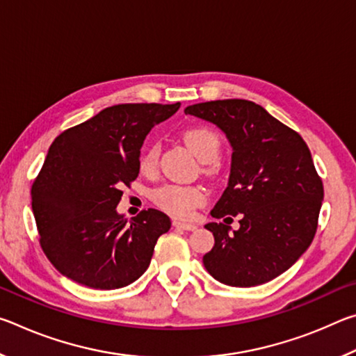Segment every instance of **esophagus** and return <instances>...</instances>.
Returning <instances> with one entry per match:
<instances>
[{
    "label": "esophagus",
    "instance_id": "34e87169",
    "mask_svg": "<svg viewBox=\"0 0 356 356\" xmlns=\"http://www.w3.org/2000/svg\"><path fill=\"white\" fill-rule=\"evenodd\" d=\"M172 226L177 227V229H184V231H195V229H196V225H191V222H182V221H177V220L172 221Z\"/></svg>",
    "mask_w": 356,
    "mask_h": 356
}]
</instances>
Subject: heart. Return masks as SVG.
Masks as SVG:
<instances>
[{
  "mask_svg": "<svg viewBox=\"0 0 356 356\" xmlns=\"http://www.w3.org/2000/svg\"><path fill=\"white\" fill-rule=\"evenodd\" d=\"M184 140L186 146L204 163H212L220 156L221 138L218 134L207 127H195L185 131ZM159 163V147L150 146L140 156V170L144 174H152ZM154 202L177 218H188L196 207L206 201V191L200 186L166 184L154 191Z\"/></svg>",
  "mask_w": 356,
  "mask_h": 356,
  "instance_id": "1",
  "label": "heart"
}]
</instances>
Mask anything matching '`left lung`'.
Here are the masks:
<instances>
[{
	"label": "left lung",
	"instance_id": "obj_1",
	"mask_svg": "<svg viewBox=\"0 0 356 356\" xmlns=\"http://www.w3.org/2000/svg\"><path fill=\"white\" fill-rule=\"evenodd\" d=\"M186 114L215 124L232 147L226 190L213 218L240 215V227L207 222L215 245L202 264L226 286L251 287L284 273L314 238L323 185L308 146L265 108L227 99L196 104Z\"/></svg>",
	"mask_w": 356,
	"mask_h": 356
}]
</instances>
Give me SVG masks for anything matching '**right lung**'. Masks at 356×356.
I'll list each match as a JSON object with an SVG mask.
<instances>
[{"mask_svg": "<svg viewBox=\"0 0 356 356\" xmlns=\"http://www.w3.org/2000/svg\"><path fill=\"white\" fill-rule=\"evenodd\" d=\"M180 104H122L63 131L48 149L31 190L42 250L78 284L111 291L146 272L170 216L147 209L118 212L122 186L140 174L143 143Z\"/></svg>", "mask_w": 356, "mask_h": 356, "instance_id": "right-lung-1", "label": "right lung"}]
</instances>
